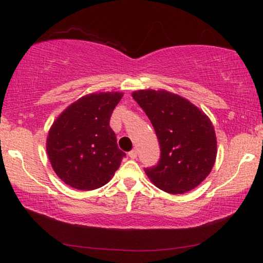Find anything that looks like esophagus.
Returning <instances> with one entry per match:
<instances>
[{"label": "esophagus", "mask_w": 263, "mask_h": 263, "mask_svg": "<svg viewBox=\"0 0 263 263\" xmlns=\"http://www.w3.org/2000/svg\"><path fill=\"white\" fill-rule=\"evenodd\" d=\"M136 157H138V151L136 149H133L129 152V158H130V159H136Z\"/></svg>", "instance_id": "1"}]
</instances>
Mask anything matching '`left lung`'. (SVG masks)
I'll return each mask as SVG.
<instances>
[{"mask_svg": "<svg viewBox=\"0 0 263 263\" xmlns=\"http://www.w3.org/2000/svg\"><path fill=\"white\" fill-rule=\"evenodd\" d=\"M133 98L149 118L160 145L156 166L145 168L157 188L188 193L210 175L217 158L213 124L203 111L165 89H140Z\"/></svg>", "mask_w": 263, "mask_h": 263, "instance_id": "8db88e82", "label": "left lung"}]
</instances>
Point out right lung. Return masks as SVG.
<instances>
[{"label": "right lung", "instance_id": "right-lung-1", "mask_svg": "<svg viewBox=\"0 0 263 263\" xmlns=\"http://www.w3.org/2000/svg\"><path fill=\"white\" fill-rule=\"evenodd\" d=\"M123 93L99 92L81 97L53 122L46 153L56 175L79 190L105 185L125 153L110 127L111 114Z\"/></svg>", "mask_w": 263, "mask_h": 263}]
</instances>
